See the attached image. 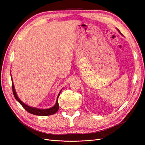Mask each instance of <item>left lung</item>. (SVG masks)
I'll use <instances>...</instances> for the list:
<instances>
[{"label": "left lung", "mask_w": 145, "mask_h": 145, "mask_svg": "<svg viewBox=\"0 0 145 145\" xmlns=\"http://www.w3.org/2000/svg\"><path fill=\"white\" fill-rule=\"evenodd\" d=\"M118 31H119V33H120V31H119V29H118Z\"/></svg>", "instance_id": "left-lung-1"}]
</instances>
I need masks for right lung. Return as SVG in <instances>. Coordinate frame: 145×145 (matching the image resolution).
I'll list each match as a JSON object with an SVG mask.
<instances>
[{"label": "right lung", "mask_w": 145, "mask_h": 145, "mask_svg": "<svg viewBox=\"0 0 145 145\" xmlns=\"http://www.w3.org/2000/svg\"><path fill=\"white\" fill-rule=\"evenodd\" d=\"M11 77H12V76H11ZM12 90H13V93L14 97H15V99L18 101L21 105H22V106L24 109H25L28 112H29V113H31L32 114L37 115V116H50V115L54 114L56 113V112L58 111V109H59V104H58V97L59 96V95H60V93H61V91L62 90H60V91H59V93L58 95L57 99H56V103L54 106L50 108H48V109H39V108H33V107L29 106L28 105H26V104H24L22 101H21L20 99H19V98L18 97V96H17V94L16 93L15 87H14L13 80L12 81Z\"/></svg>", "instance_id": "add662e5"}]
</instances>
